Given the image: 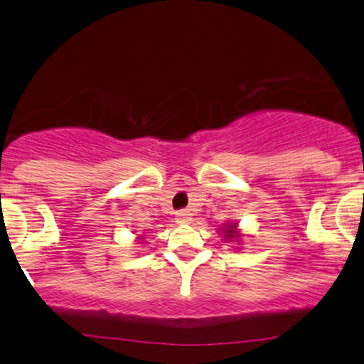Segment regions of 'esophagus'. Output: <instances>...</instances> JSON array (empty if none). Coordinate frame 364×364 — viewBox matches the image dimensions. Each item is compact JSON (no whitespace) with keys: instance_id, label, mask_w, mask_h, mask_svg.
<instances>
[{"instance_id":"1","label":"esophagus","mask_w":364,"mask_h":364,"mask_svg":"<svg viewBox=\"0 0 364 364\" xmlns=\"http://www.w3.org/2000/svg\"><path fill=\"white\" fill-rule=\"evenodd\" d=\"M191 212L188 210H178L177 212V223H181V224H188L191 223Z\"/></svg>"}]
</instances>
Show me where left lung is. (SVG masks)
<instances>
[{
	"instance_id": "obj_1",
	"label": "left lung",
	"mask_w": 364,
	"mask_h": 364,
	"mask_svg": "<svg viewBox=\"0 0 364 364\" xmlns=\"http://www.w3.org/2000/svg\"><path fill=\"white\" fill-rule=\"evenodd\" d=\"M235 225H230V228H228V229H225V237H228V239H234L235 237Z\"/></svg>"
}]
</instances>
